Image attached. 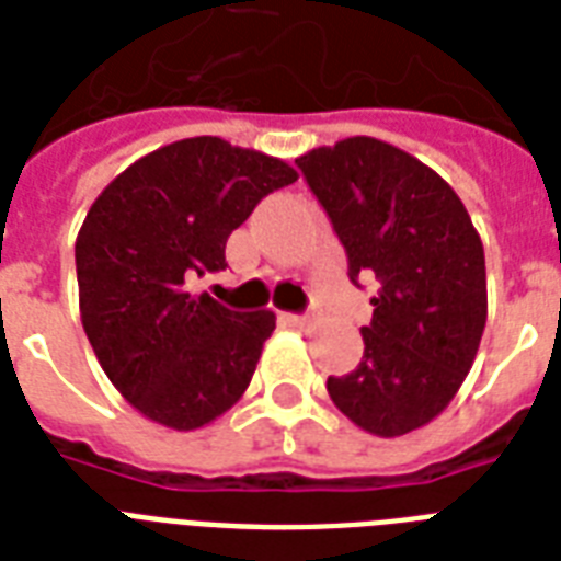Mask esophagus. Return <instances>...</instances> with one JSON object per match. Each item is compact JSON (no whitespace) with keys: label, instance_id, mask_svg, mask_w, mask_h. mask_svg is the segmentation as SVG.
I'll return each instance as SVG.
<instances>
[{"label":"esophagus","instance_id":"obj_1","mask_svg":"<svg viewBox=\"0 0 561 561\" xmlns=\"http://www.w3.org/2000/svg\"><path fill=\"white\" fill-rule=\"evenodd\" d=\"M282 320H285L288 325H308V323H311V317H308V314H290V311H285V314H282Z\"/></svg>","mask_w":561,"mask_h":561}]
</instances>
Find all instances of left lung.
Listing matches in <instances>:
<instances>
[{"label": "left lung", "instance_id": "left-lung-1", "mask_svg": "<svg viewBox=\"0 0 561 561\" xmlns=\"http://www.w3.org/2000/svg\"><path fill=\"white\" fill-rule=\"evenodd\" d=\"M297 165L350 255V279H378L364 358L325 390L375 436H401L443 413L486 329L483 241L448 183L396 145L352 136Z\"/></svg>", "mask_w": 561, "mask_h": 561}]
</instances>
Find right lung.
I'll return each instance as SVG.
<instances>
[{
	"label": "right lung",
	"mask_w": 561,
	"mask_h": 561,
	"mask_svg": "<svg viewBox=\"0 0 561 561\" xmlns=\"http://www.w3.org/2000/svg\"><path fill=\"white\" fill-rule=\"evenodd\" d=\"M294 180L285 160L194 136L145 153L90 206L75 241L83 332L145 419L197 431L250 387L276 314L232 311L194 282L227 267L232 229Z\"/></svg>",
	"instance_id": "1"
}]
</instances>
